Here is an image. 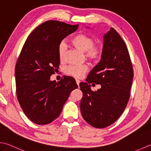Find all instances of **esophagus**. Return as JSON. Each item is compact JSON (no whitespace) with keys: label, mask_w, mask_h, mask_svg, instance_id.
I'll return each mask as SVG.
<instances>
[{"label":"esophagus","mask_w":151,"mask_h":151,"mask_svg":"<svg viewBox=\"0 0 151 151\" xmlns=\"http://www.w3.org/2000/svg\"><path fill=\"white\" fill-rule=\"evenodd\" d=\"M76 84H77V85L79 86V84H80V82H81V81H80L78 79H76Z\"/></svg>","instance_id":"esophagus-1"}]
</instances>
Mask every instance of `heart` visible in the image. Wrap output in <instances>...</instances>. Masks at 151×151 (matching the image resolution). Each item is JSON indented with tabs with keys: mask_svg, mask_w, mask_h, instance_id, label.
Returning <instances> with one entry per match:
<instances>
[{
	"mask_svg": "<svg viewBox=\"0 0 151 151\" xmlns=\"http://www.w3.org/2000/svg\"><path fill=\"white\" fill-rule=\"evenodd\" d=\"M71 42L76 48L85 52L86 58L90 61H96L101 57L103 48L100 45H96L95 39L86 34H79L74 37ZM67 44L62 41L58 46L59 59L63 61L67 52ZM88 67L85 65H70L65 69L66 74L76 78H81L87 71Z\"/></svg>",
	"mask_w": 151,
	"mask_h": 151,
	"instance_id": "1",
	"label": "heart"
}]
</instances>
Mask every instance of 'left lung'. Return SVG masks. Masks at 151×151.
Instances as JSON below:
<instances>
[{
	"label": "left lung",
	"instance_id": "1",
	"mask_svg": "<svg viewBox=\"0 0 151 151\" xmlns=\"http://www.w3.org/2000/svg\"><path fill=\"white\" fill-rule=\"evenodd\" d=\"M133 77L128 50L111 27L103 36L101 61L89 73L87 82L80 83L83 93L81 111L85 121L94 128H104L117 120L128 102ZM92 82L102 88L92 91L89 84Z\"/></svg>",
	"mask_w": 151,
	"mask_h": 151
}]
</instances>
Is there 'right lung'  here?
<instances>
[{
	"label": "right lung",
	"instance_id": "right-lung-1",
	"mask_svg": "<svg viewBox=\"0 0 151 151\" xmlns=\"http://www.w3.org/2000/svg\"><path fill=\"white\" fill-rule=\"evenodd\" d=\"M78 25L47 21L27 38L17 61L16 94L28 119L38 125L48 124L60 116L71 91L78 88L75 80L65 76L50 81L60 65L58 46Z\"/></svg>",
	"mask_w": 151,
	"mask_h": 151
}]
</instances>
